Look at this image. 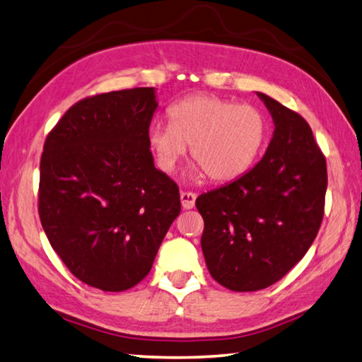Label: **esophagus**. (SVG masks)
<instances>
[{
    "instance_id": "1",
    "label": "esophagus",
    "mask_w": 362,
    "mask_h": 362,
    "mask_svg": "<svg viewBox=\"0 0 362 362\" xmlns=\"http://www.w3.org/2000/svg\"><path fill=\"white\" fill-rule=\"evenodd\" d=\"M197 194L194 192H181V204L184 209H192L195 206Z\"/></svg>"
}]
</instances>
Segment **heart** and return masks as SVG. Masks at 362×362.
Listing matches in <instances>:
<instances>
[{"label": "heart", "mask_w": 362, "mask_h": 362, "mask_svg": "<svg viewBox=\"0 0 362 362\" xmlns=\"http://www.w3.org/2000/svg\"><path fill=\"white\" fill-rule=\"evenodd\" d=\"M170 126L149 129L148 143L165 173H173L190 146L195 173L213 181H230L247 172L260 156L268 135L258 108L211 94L176 102L168 110Z\"/></svg>", "instance_id": "heart-1"}]
</instances>
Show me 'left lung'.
Wrapping results in <instances>:
<instances>
[{
	"label": "left lung",
	"mask_w": 362,
	"mask_h": 362,
	"mask_svg": "<svg viewBox=\"0 0 362 362\" xmlns=\"http://www.w3.org/2000/svg\"><path fill=\"white\" fill-rule=\"evenodd\" d=\"M274 132L241 178L202 194V250L209 274L233 291H257L287 274L309 250L325 213L326 159L301 115L263 93Z\"/></svg>",
	"instance_id": "obj_1"
}]
</instances>
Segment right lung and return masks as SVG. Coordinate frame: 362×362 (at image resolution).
<instances>
[{
    "mask_svg": "<svg viewBox=\"0 0 362 362\" xmlns=\"http://www.w3.org/2000/svg\"><path fill=\"white\" fill-rule=\"evenodd\" d=\"M156 108L154 88L98 94L47 135L39 217L53 250L90 287L124 291L143 281L180 216L178 186L149 149Z\"/></svg>",
    "mask_w": 362,
    "mask_h": 362,
    "instance_id": "1",
    "label": "right lung"
}]
</instances>
